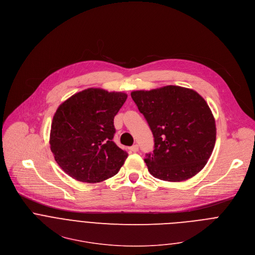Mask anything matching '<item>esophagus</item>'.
<instances>
[{"mask_svg":"<svg viewBox=\"0 0 255 255\" xmlns=\"http://www.w3.org/2000/svg\"><path fill=\"white\" fill-rule=\"evenodd\" d=\"M130 150L132 151V152H137L138 150H139V146L137 145V144H135V145H133V146H131V148H130Z\"/></svg>","mask_w":255,"mask_h":255,"instance_id":"esophagus-1","label":"esophagus"}]
</instances>
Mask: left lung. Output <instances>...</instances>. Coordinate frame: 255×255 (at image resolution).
Instances as JSON below:
<instances>
[{"label": "left lung", "mask_w": 255, "mask_h": 255, "mask_svg": "<svg viewBox=\"0 0 255 255\" xmlns=\"http://www.w3.org/2000/svg\"><path fill=\"white\" fill-rule=\"evenodd\" d=\"M131 97L154 137L153 153L144 159L150 174L179 182L201 171L216 140L215 120L206 101L191 89L172 85L133 91Z\"/></svg>", "instance_id": "obj_1"}]
</instances>
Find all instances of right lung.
<instances>
[{"mask_svg":"<svg viewBox=\"0 0 255 255\" xmlns=\"http://www.w3.org/2000/svg\"><path fill=\"white\" fill-rule=\"evenodd\" d=\"M127 94L89 88L57 109L50 133L56 162L72 178L87 183L104 181L118 173L128 154L114 142V117Z\"/></svg>","mask_w":255,"mask_h":255,"instance_id":"obj_1","label":"right lung"}]
</instances>
